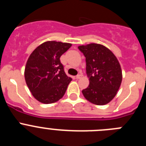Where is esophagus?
<instances>
[{"label":"esophagus","mask_w":146,"mask_h":146,"mask_svg":"<svg viewBox=\"0 0 146 146\" xmlns=\"http://www.w3.org/2000/svg\"><path fill=\"white\" fill-rule=\"evenodd\" d=\"M81 77H82V74H78V75L76 76V79H80Z\"/></svg>","instance_id":"esophagus-1"}]
</instances>
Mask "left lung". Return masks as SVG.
<instances>
[{"label": "left lung", "mask_w": 146, "mask_h": 146, "mask_svg": "<svg viewBox=\"0 0 146 146\" xmlns=\"http://www.w3.org/2000/svg\"><path fill=\"white\" fill-rule=\"evenodd\" d=\"M78 49L86 57L89 86L82 93L88 101L104 105L115 96L122 81L121 65L108 47L99 44L81 45Z\"/></svg>", "instance_id": "8db88e82"}]
</instances>
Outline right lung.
Masks as SVG:
<instances>
[{"label":"right lung","instance_id":"1","mask_svg":"<svg viewBox=\"0 0 146 146\" xmlns=\"http://www.w3.org/2000/svg\"><path fill=\"white\" fill-rule=\"evenodd\" d=\"M72 44L48 41L33 50L27 60L25 79L35 99L44 104L58 101L72 78L66 74L60 58Z\"/></svg>","mask_w":146,"mask_h":146}]
</instances>
